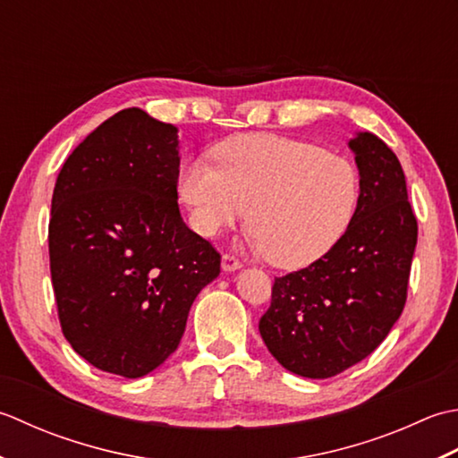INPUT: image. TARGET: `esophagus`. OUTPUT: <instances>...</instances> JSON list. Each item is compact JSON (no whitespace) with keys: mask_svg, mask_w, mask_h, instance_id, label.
I'll list each match as a JSON object with an SVG mask.
<instances>
[{"mask_svg":"<svg viewBox=\"0 0 458 458\" xmlns=\"http://www.w3.org/2000/svg\"><path fill=\"white\" fill-rule=\"evenodd\" d=\"M221 268L225 270V273H233V270L242 268V263L235 255H223L221 257Z\"/></svg>","mask_w":458,"mask_h":458,"instance_id":"34e87169","label":"esophagus"}]
</instances>
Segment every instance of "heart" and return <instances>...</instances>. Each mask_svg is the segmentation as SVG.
<instances>
[{
  "mask_svg": "<svg viewBox=\"0 0 458 458\" xmlns=\"http://www.w3.org/2000/svg\"><path fill=\"white\" fill-rule=\"evenodd\" d=\"M216 167L190 160L177 193L195 231L216 237L247 217L253 247L283 268L310 265L338 242L356 211L360 180L346 157L301 140L250 134L213 150Z\"/></svg>",
  "mask_w": 458,
  "mask_h": 458,
  "instance_id": "1",
  "label": "heart"
}]
</instances>
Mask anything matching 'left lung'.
<instances>
[{"instance_id":"1","label":"left lung","mask_w":458,"mask_h":458,"mask_svg":"<svg viewBox=\"0 0 458 458\" xmlns=\"http://www.w3.org/2000/svg\"><path fill=\"white\" fill-rule=\"evenodd\" d=\"M360 198L346 233L306 268L275 278L259 322L268 352L296 376L326 379L368 358L403 312L417 219L397 156L371 132L350 138Z\"/></svg>"}]
</instances>
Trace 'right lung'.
Masks as SVG:
<instances>
[{
	"mask_svg": "<svg viewBox=\"0 0 458 458\" xmlns=\"http://www.w3.org/2000/svg\"><path fill=\"white\" fill-rule=\"evenodd\" d=\"M180 140L140 108L105 120L55 183L49 259L64 338L92 366L128 379L172 356L221 257L177 205Z\"/></svg>",
	"mask_w": 458,
	"mask_h": 458,
	"instance_id": "obj_1",
	"label": "right lung"
}]
</instances>
